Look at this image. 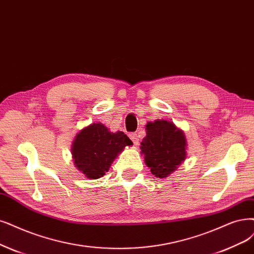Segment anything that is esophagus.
Returning a JSON list of instances; mask_svg holds the SVG:
<instances>
[{"label":"esophagus","instance_id":"obj_1","mask_svg":"<svg viewBox=\"0 0 254 254\" xmlns=\"http://www.w3.org/2000/svg\"><path fill=\"white\" fill-rule=\"evenodd\" d=\"M128 137H129L130 140H132L133 143H134L136 146L139 145V137H138V135H137L136 133H130V134L128 135Z\"/></svg>","mask_w":254,"mask_h":254}]
</instances>
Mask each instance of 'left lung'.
Masks as SVG:
<instances>
[{
  "instance_id": "left-lung-1",
  "label": "left lung",
  "mask_w": 254,
  "mask_h": 254,
  "mask_svg": "<svg viewBox=\"0 0 254 254\" xmlns=\"http://www.w3.org/2000/svg\"><path fill=\"white\" fill-rule=\"evenodd\" d=\"M141 155L152 174L160 179L173 174L186 159L187 141L183 130L174 122L157 119L145 126Z\"/></svg>"
}]
</instances>
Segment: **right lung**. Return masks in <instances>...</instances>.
Returning <instances> with one entry per match:
<instances>
[{
    "label": "right lung",
    "instance_id": "obj_1",
    "mask_svg": "<svg viewBox=\"0 0 254 254\" xmlns=\"http://www.w3.org/2000/svg\"><path fill=\"white\" fill-rule=\"evenodd\" d=\"M133 142L124 133H113L101 122H93L75 136L72 158L77 170L91 180L99 179L109 172L117 156Z\"/></svg>",
    "mask_w": 254,
    "mask_h": 254
}]
</instances>
